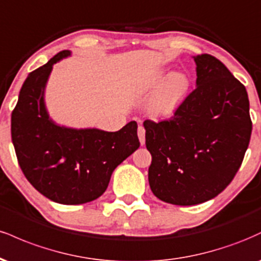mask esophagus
<instances>
[{"mask_svg":"<svg viewBox=\"0 0 261 261\" xmlns=\"http://www.w3.org/2000/svg\"><path fill=\"white\" fill-rule=\"evenodd\" d=\"M137 135H139V139H140V142L141 145H145L146 142V130L143 126H139V130H137Z\"/></svg>","mask_w":261,"mask_h":261,"instance_id":"34e87169","label":"esophagus"}]
</instances>
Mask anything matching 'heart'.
<instances>
[{
  "label": "heart",
  "mask_w": 261,
  "mask_h": 261,
  "mask_svg": "<svg viewBox=\"0 0 261 261\" xmlns=\"http://www.w3.org/2000/svg\"><path fill=\"white\" fill-rule=\"evenodd\" d=\"M164 77H166V73L164 71H161L151 83V87L153 88L161 86L149 106L151 112L155 115H168L174 112L175 108L184 99L190 88V81L187 74L180 72L170 73L163 81ZM162 82L164 83L162 84Z\"/></svg>",
  "instance_id": "1"
}]
</instances>
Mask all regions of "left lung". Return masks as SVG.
<instances>
[{
	"instance_id": "left-lung-1",
	"label": "left lung",
	"mask_w": 261,
	"mask_h": 261,
	"mask_svg": "<svg viewBox=\"0 0 261 261\" xmlns=\"http://www.w3.org/2000/svg\"><path fill=\"white\" fill-rule=\"evenodd\" d=\"M194 60L196 88L170 119L143 122L152 193L180 206L207 201L228 187L251 135L245 87L215 56Z\"/></svg>"
}]
</instances>
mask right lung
<instances>
[{
    "label": "right lung",
    "mask_w": 261,
    "mask_h": 261,
    "mask_svg": "<svg viewBox=\"0 0 261 261\" xmlns=\"http://www.w3.org/2000/svg\"><path fill=\"white\" fill-rule=\"evenodd\" d=\"M59 53L29 73L12 112L11 135L23 174L40 194L64 205L98 199L114 169L140 147L136 121L116 133L59 126L49 118L44 89L54 64L70 56Z\"/></svg>",
    "instance_id": "right-lung-1"
}]
</instances>
